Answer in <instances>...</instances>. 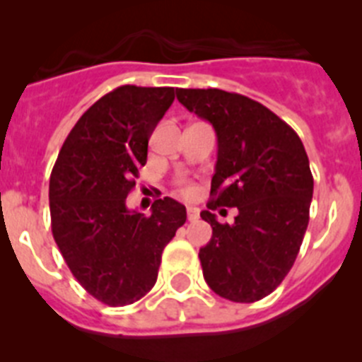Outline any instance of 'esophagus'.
I'll return each instance as SVG.
<instances>
[{"label":"esophagus","mask_w":362,"mask_h":362,"mask_svg":"<svg viewBox=\"0 0 362 362\" xmlns=\"http://www.w3.org/2000/svg\"><path fill=\"white\" fill-rule=\"evenodd\" d=\"M187 216H188V221H197V217H199V210H197L196 206H188Z\"/></svg>","instance_id":"esophagus-1"}]
</instances>
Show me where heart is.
<instances>
[{"instance_id": "b5f03b06", "label": "heart", "mask_w": 362, "mask_h": 362, "mask_svg": "<svg viewBox=\"0 0 362 362\" xmlns=\"http://www.w3.org/2000/svg\"><path fill=\"white\" fill-rule=\"evenodd\" d=\"M192 192H194V188H192V185H188V183H181L179 185V194H181V196H192Z\"/></svg>"}]
</instances>
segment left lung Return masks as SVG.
Masks as SVG:
<instances>
[{"mask_svg": "<svg viewBox=\"0 0 362 362\" xmlns=\"http://www.w3.org/2000/svg\"><path fill=\"white\" fill-rule=\"evenodd\" d=\"M179 103L217 136L210 201L212 239L199 250L206 284L233 303L263 299L296 263L310 219L313 177L303 141L264 105L219 88H177ZM235 206L232 226L211 210Z\"/></svg>", "mask_w": 362, "mask_h": 362, "instance_id": "1", "label": "left lung"}]
</instances>
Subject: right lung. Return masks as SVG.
Instances as JSON below:
<instances>
[{
	"label": "right lung",
	"instance_id": "add662e5",
	"mask_svg": "<svg viewBox=\"0 0 362 362\" xmlns=\"http://www.w3.org/2000/svg\"><path fill=\"white\" fill-rule=\"evenodd\" d=\"M172 86L123 85L74 124L50 174L52 235L83 288L108 306L132 305L152 290L161 254L187 209L156 199L152 214L127 209L148 139L174 103Z\"/></svg>",
	"mask_w": 362,
	"mask_h": 362
}]
</instances>
